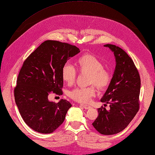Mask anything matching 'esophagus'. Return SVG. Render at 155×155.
Wrapping results in <instances>:
<instances>
[{
  "label": "esophagus",
  "instance_id": "1",
  "mask_svg": "<svg viewBox=\"0 0 155 155\" xmlns=\"http://www.w3.org/2000/svg\"><path fill=\"white\" fill-rule=\"evenodd\" d=\"M81 106L82 107L84 108V109H90L91 107L90 106H89L88 105H84V104H81Z\"/></svg>",
  "mask_w": 155,
  "mask_h": 155
}]
</instances>
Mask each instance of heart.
Returning a JSON list of instances; mask_svg holds the SVG:
<instances>
[{
    "label": "heart",
    "instance_id": "heart-1",
    "mask_svg": "<svg viewBox=\"0 0 155 155\" xmlns=\"http://www.w3.org/2000/svg\"><path fill=\"white\" fill-rule=\"evenodd\" d=\"M76 67L81 73L89 74V84H94L100 91L107 89L110 84L112 75L110 71L104 68V65L100 59L91 54H86L79 58L76 61ZM77 72L70 64L63 65L61 70L63 81L67 84L71 85L77 78ZM96 92L94 85L86 88H76L69 93V97L79 103H88Z\"/></svg>",
    "mask_w": 155,
    "mask_h": 155
}]
</instances>
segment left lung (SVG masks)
<instances>
[{
    "label": "left lung",
    "instance_id": "8db88e82",
    "mask_svg": "<svg viewBox=\"0 0 155 155\" xmlns=\"http://www.w3.org/2000/svg\"><path fill=\"white\" fill-rule=\"evenodd\" d=\"M113 52L116 67L111 82L101 101L109 104L110 110L97 109L99 115L92 123L98 132L113 135L128 126L140 109L141 79L133 60L125 51L113 45H105Z\"/></svg>",
    "mask_w": 155,
    "mask_h": 155
}]
</instances>
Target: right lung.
Returning a JSON list of instances; mask_svg holds the SVG:
<instances>
[{"label": "right lung", "mask_w": 155, "mask_h": 155, "mask_svg": "<svg viewBox=\"0 0 155 155\" xmlns=\"http://www.w3.org/2000/svg\"><path fill=\"white\" fill-rule=\"evenodd\" d=\"M79 52L70 44L46 41L23 62L14 88L15 101L23 120L36 132L52 133L64 121L72 105L65 100L50 101L48 96L52 92L63 94L62 68Z\"/></svg>", "instance_id": "right-lung-1"}]
</instances>
